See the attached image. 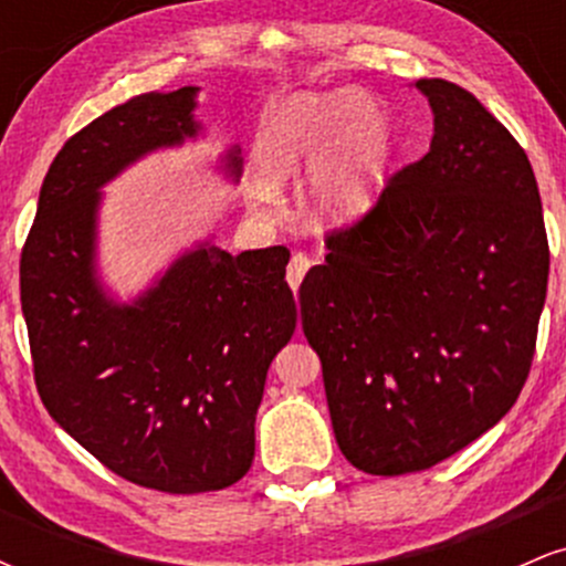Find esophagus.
<instances>
[{"label":"esophagus","mask_w":566,"mask_h":566,"mask_svg":"<svg viewBox=\"0 0 566 566\" xmlns=\"http://www.w3.org/2000/svg\"><path fill=\"white\" fill-rule=\"evenodd\" d=\"M311 258L305 255V252H295V255H292V261H290V265H287V284L292 290L297 292V287H301V282H303V276L308 274V269H311Z\"/></svg>","instance_id":"esophagus-1"}]
</instances>
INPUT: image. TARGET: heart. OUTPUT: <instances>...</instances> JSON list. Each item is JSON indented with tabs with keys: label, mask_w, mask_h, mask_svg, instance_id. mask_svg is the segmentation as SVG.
Instances as JSON below:
<instances>
[{
	"label": "heart",
	"mask_w": 566,
	"mask_h": 566,
	"mask_svg": "<svg viewBox=\"0 0 566 566\" xmlns=\"http://www.w3.org/2000/svg\"><path fill=\"white\" fill-rule=\"evenodd\" d=\"M391 138L373 103L354 90L303 93L269 114L258 138V159L271 178L319 170L311 186V218L340 226L373 210L386 180ZM258 197H274L269 186Z\"/></svg>",
	"instance_id": "b5f03b06"
}]
</instances>
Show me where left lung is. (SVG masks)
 Here are the masks:
<instances>
[{"instance_id":"obj_1","label":"left lung","mask_w":566,"mask_h":566,"mask_svg":"<svg viewBox=\"0 0 566 566\" xmlns=\"http://www.w3.org/2000/svg\"><path fill=\"white\" fill-rule=\"evenodd\" d=\"M418 87L433 108L431 151L327 233V258L301 284L337 447L373 476L431 469L509 412L548 290L524 148L460 84Z\"/></svg>"}]
</instances>
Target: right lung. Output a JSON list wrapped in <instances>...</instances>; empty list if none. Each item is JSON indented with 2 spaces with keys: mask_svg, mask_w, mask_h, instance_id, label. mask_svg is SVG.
I'll return each mask as SVG.
<instances>
[{
  "mask_svg": "<svg viewBox=\"0 0 566 566\" xmlns=\"http://www.w3.org/2000/svg\"><path fill=\"white\" fill-rule=\"evenodd\" d=\"M193 95H140L71 135L44 175L21 252L42 405L116 476L170 495L223 490L250 471L265 375L297 324L282 244L242 255L201 244L133 305L97 287V188L143 154L197 135ZM237 154L226 157L233 175Z\"/></svg>",
  "mask_w": 566,
  "mask_h": 566,
  "instance_id": "right-lung-1",
  "label": "right lung"
}]
</instances>
